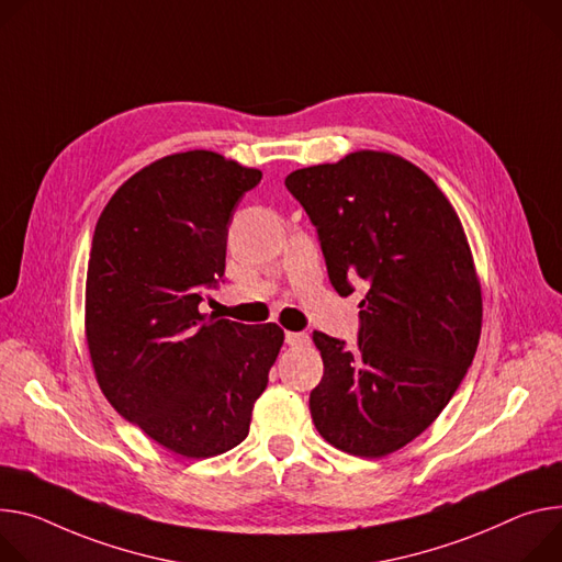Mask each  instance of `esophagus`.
Listing matches in <instances>:
<instances>
[{"label":"esophagus","instance_id":"obj_1","mask_svg":"<svg viewBox=\"0 0 562 562\" xmlns=\"http://www.w3.org/2000/svg\"><path fill=\"white\" fill-rule=\"evenodd\" d=\"M284 338H286L289 347H302V345H310L312 342L310 334H304V331H286Z\"/></svg>","mask_w":562,"mask_h":562}]
</instances>
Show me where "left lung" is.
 Listing matches in <instances>:
<instances>
[{
  "mask_svg": "<svg viewBox=\"0 0 562 562\" xmlns=\"http://www.w3.org/2000/svg\"><path fill=\"white\" fill-rule=\"evenodd\" d=\"M284 186L318 231L334 289L368 286L359 347L314 331L325 374L312 419L334 448L385 457L441 415L477 351L482 284L464 226L439 186L392 151L356 149Z\"/></svg>",
  "mask_w": 562,
  "mask_h": 562,
  "instance_id": "left-lung-1",
  "label": "left lung"
}]
</instances>
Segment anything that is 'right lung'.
<instances>
[{"label": "right lung", "instance_id": "add662e5", "mask_svg": "<svg viewBox=\"0 0 562 562\" xmlns=\"http://www.w3.org/2000/svg\"><path fill=\"white\" fill-rule=\"evenodd\" d=\"M262 172L211 149L132 175L98 217L85 286V338L114 411L166 450L206 459L241 443L284 331L199 312L226 267L241 194Z\"/></svg>", "mask_w": 562, "mask_h": 562}]
</instances>
